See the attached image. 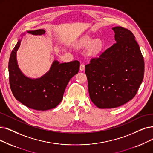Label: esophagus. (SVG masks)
I'll list each match as a JSON object with an SVG mask.
<instances>
[{
	"label": "esophagus",
	"mask_w": 153,
	"mask_h": 153,
	"mask_svg": "<svg viewBox=\"0 0 153 153\" xmlns=\"http://www.w3.org/2000/svg\"><path fill=\"white\" fill-rule=\"evenodd\" d=\"M85 69V65L83 64H81L80 66V70L81 71H83Z\"/></svg>",
	"instance_id": "obj_1"
}]
</instances>
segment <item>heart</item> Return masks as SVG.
Returning <instances> with one entry per match:
<instances>
[{"label":"heart","instance_id":"obj_1","mask_svg":"<svg viewBox=\"0 0 153 153\" xmlns=\"http://www.w3.org/2000/svg\"><path fill=\"white\" fill-rule=\"evenodd\" d=\"M78 46L80 48H87L89 46L88 50V55L90 56H97L99 55L102 51L104 44L100 39H94L87 36L79 40Z\"/></svg>","mask_w":153,"mask_h":153}]
</instances>
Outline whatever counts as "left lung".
Instances as JSON below:
<instances>
[{
    "instance_id": "8db88e82",
    "label": "left lung",
    "mask_w": 153,
    "mask_h": 153,
    "mask_svg": "<svg viewBox=\"0 0 153 153\" xmlns=\"http://www.w3.org/2000/svg\"><path fill=\"white\" fill-rule=\"evenodd\" d=\"M115 43L85 65L91 100L100 108L123 105L132 99L142 83L144 62L129 30L112 28Z\"/></svg>"
}]
</instances>
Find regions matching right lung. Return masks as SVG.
Wrapping results in <instances>:
<instances>
[{
	"mask_svg": "<svg viewBox=\"0 0 153 153\" xmlns=\"http://www.w3.org/2000/svg\"><path fill=\"white\" fill-rule=\"evenodd\" d=\"M26 33L42 35L44 29L27 30L21 35L12 51L9 61L10 87L16 99L23 105L36 111H47L56 107L62 102L65 88L70 79L77 74L80 62L77 60L62 63L54 60L50 68L39 78L26 76L18 65L17 51Z\"/></svg>",
	"mask_w": 153,
	"mask_h": 153,
	"instance_id": "right-lung-1",
	"label": "right lung"
}]
</instances>
